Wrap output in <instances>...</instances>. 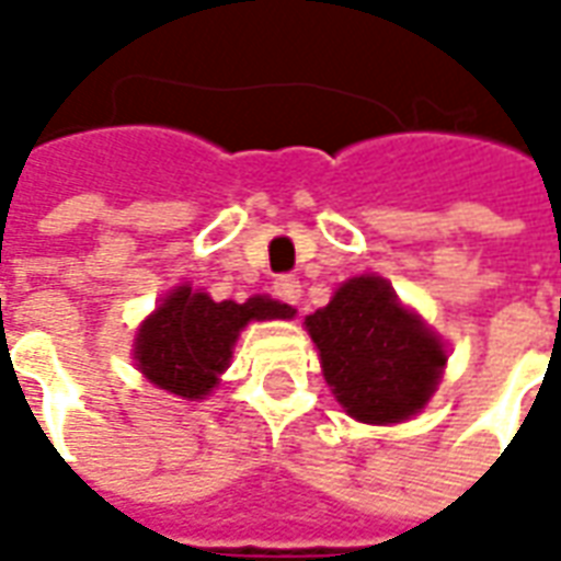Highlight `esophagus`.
<instances>
[{"mask_svg":"<svg viewBox=\"0 0 561 561\" xmlns=\"http://www.w3.org/2000/svg\"><path fill=\"white\" fill-rule=\"evenodd\" d=\"M273 294L279 297L282 304L297 306L300 304V294H304V285L294 279V276H279V279L273 282Z\"/></svg>","mask_w":561,"mask_h":561,"instance_id":"1","label":"esophagus"}]
</instances>
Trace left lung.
<instances>
[{
  "label": "left lung",
  "instance_id": "obj_1",
  "mask_svg": "<svg viewBox=\"0 0 561 561\" xmlns=\"http://www.w3.org/2000/svg\"><path fill=\"white\" fill-rule=\"evenodd\" d=\"M324 381L360 423H402L438 388L445 342L400 304L381 276L342 282L324 309L306 316Z\"/></svg>",
  "mask_w": 561,
  "mask_h": 561
}]
</instances>
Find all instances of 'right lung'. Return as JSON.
Segmentation results:
<instances>
[{"mask_svg":"<svg viewBox=\"0 0 561 561\" xmlns=\"http://www.w3.org/2000/svg\"><path fill=\"white\" fill-rule=\"evenodd\" d=\"M294 318L288 304L255 294L245 304L173 288L135 336V364L156 388L183 400H204L228 369L233 342L249 321Z\"/></svg>","mask_w":561,"mask_h":561,"instance_id":"1","label":"right lung"}]
</instances>
